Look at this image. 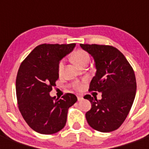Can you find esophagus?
Returning a JSON list of instances; mask_svg holds the SVG:
<instances>
[{"label":"esophagus","instance_id":"esophagus-1","mask_svg":"<svg viewBox=\"0 0 149 149\" xmlns=\"http://www.w3.org/2000/svg\"><path fill=\"white\" fill-rule=\"evenodd\" d=\"M83 99H84L83 96H82V95H77V100H78V101H80V100H82Z\"/></svg>","mask_w":149,"mask_h":149}]
</instances>
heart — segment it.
<instances>
[{
    "label": "heart",
    "instance_id": "heart-1",
    "mask_svg": "<svg viewBox=\"0 0 149 149\" xmlns=\"http://www.w3.org/2000/svg\"><path fill=\"white\" fill-rule=\"evenodd\" d=\"M72 59L76 65L82 67L85 64H88L90 61V56L86 51L83 49H78L75 51L74 53L72 54ZM64 66H65L64 60H61L58 65V71L59 74L63 72ZM73 86L77 91H82L84 88V82H77L73 84Z\"/></svg>",
    "mask_w": 149,
    "mask_h": 149
}]
</instances>
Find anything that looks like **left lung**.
I'll return each instance as SVG.
<instances>
[{
  "label": "left lung",
  "mask_w": 149,
  "mask_h": 149,
  "mask_svg": "<svg viewBox=\"0 0 149 149\" xmlns=\"http://www.w3.org/2000/svg\"><path fill=\"white\" fill-rule=\"evenodd\" d=\"M93 56L95 76L90 91L102 93V98L86 95L91 109L86 113L89 125L100 132L117 130L127 118L136 94V79L130 63L118 49L111 45L80 44Z\"/></svg>",
  "instance_id": "left-lung-1"
}]
</instances>
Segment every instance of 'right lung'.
Returning a JSON list of instances; mask_svg holds the SVG:
<instances>
[{
	"label": "right lung",
	"mask_w": 149,
	"mask_h": 149,
	"mask_svg": "<svg viewBox=\"0 0 149 149\" xmlns=\"http://www.w3.org/2000/svg\"><path fill=\"white\" fill-rule=\"evenodd\" d=\"M75 46V43L42 44L20 65L16 78L18 108L29 127L38 133L52 134L63 129L68 109L77 102L72 93L56 100L49 94L58 79V63Z\"/></svg>",
	"instance_id": "1"
}]
</instances>
